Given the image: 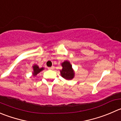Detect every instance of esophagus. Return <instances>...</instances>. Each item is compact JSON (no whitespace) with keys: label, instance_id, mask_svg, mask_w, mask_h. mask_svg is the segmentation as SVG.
Wrapping results in <instances>:
<instances>
[{"label":"esophagus","instance_id":"obj_1","mask_svg":"<svg viewBox=\"0 0 121 121\" xmlns=\"http://www.w3.org/2000/svg\"><path fill=\"white\" fill-rule=\"evenodd\" d=\"M54 67L52 66V67H48V70H52V69H54Z\"/></svg>","mask_w":121,"mask_h":121}]
</instances>
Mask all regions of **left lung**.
<instances>
[{
  "label": "left lung",
  "instance_id": "8db88e82",
  "mask_svg": "<svg viewBox=\"0 0 121 121\" xmlns=\"http://www.w3.org/2000/svg\"><path fill=\"white\" fill-rule=\"evenodd\" d=\"M62 69L60 70V74L62 77L67 80H71L74 77L75 72L70 61H64L61 63Z\"/></svg>",
  "mask_w": 121,
  "mask_h": 121
}]
</instances>
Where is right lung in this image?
Wrapping results in <instances>:
<instances>
[{
  "label": "right lung",
  "instance_id": "add662e5",
  "mask_svg": "<svg viewBox=\"0 0 121 121\" xmlns=\"http://www.w3.org/2000/svg\"><path fill=\"white\" fill-rule=\"evenodd\" d=\"M32 68H33V71H32V75L34 76H36L38 73L42 71L43 70H44V67L39 68L37 64H34L32 65Z\"/></svg>",
  "mask_w": 121,
  "mask_h": 121
}]
</instances>
